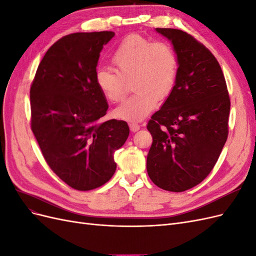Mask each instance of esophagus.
I'll list each match as a JSON object with an SVG mask.
<instances>
[{"label":"esophagus","instance_id":"esophagus-1","mask_svg":"<svg viewBox=\"0 0 256 256\" xmlns=\"http://www.w3.org/2000/svg\"><path fill=\"white\" fill-rule=\"evenodd\" d=\"M129 128H130L131 131H132V132H136V131L140 130V125H138V124H136V122H131L129 125Z\"/></svg>","mask_w":256,"mask_h":256}]
</instances>
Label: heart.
Listing matches in <instances>:
<instances>
[{"label":"heart","instance_id":"1","mask_svg":"<svg viewBox=\"0 0 256 256\" xmlns=\"http://www.w3.org/2000/svg\"><path fill=\"white\" fill-rule=\"evenodd\" d=\"M115 72L99 67L95 83L109 102H118L127 92L131 82L136 94L114 111L116 118L131 122L144 120L159 99L171 94L178 76L180 60L171 44L152 42L141 35H130L116 47L112 54Z\"/></svg>","mask_w":256,"mask_h":256}]
</instances>
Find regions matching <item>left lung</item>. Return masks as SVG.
Here are the masks:
<instances>
[{
    "label": "left lung",
    "mask_w": 256,
    "mask_h": 256,
    "mask_svg": "<svg viewBox=\"0 0 256 256\" xmlns=\"http://www.w3.org/2000/svg\"><path fill=\"white\" fill-rule=\"evenodd\" d=\"M180 60L175 86L152 116L146 168L159 188L182 192L212 172L228 136L230 100L218 60L203 44L176 28H156Z\"/></svg>",
    "instance_id": "left-lung-1"
}]
</instances>
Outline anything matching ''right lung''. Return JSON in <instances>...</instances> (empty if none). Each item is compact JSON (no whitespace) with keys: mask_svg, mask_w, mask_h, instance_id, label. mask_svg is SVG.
Returning a JSON list of instances; mask_svg holds the SVG:
<instances>
[{"mask_svg":"<svg viewBox=\"0 0 256 256\" xmlns=\"http://www.w3.org/2000/svg\"><path fill=\"white\" fill-rule=\"evenodd\" d=\"M114 35L62 37L44 54L30 85V128L50 168L76 190L110 180L114 152L129 136L126 122H102L109 106L95 83L100 52Z\"/></svg>","mask_w":256,"mask_h":256,"instance_id":"obj_1","label":"right lung"}]
</instances>
